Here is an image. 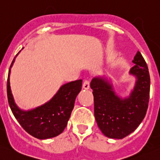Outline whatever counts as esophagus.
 <instances>
[{"label":"esophagus","mask_w":160,"mask_h":160,"mask_svg":"<svg viewBox=\"0 0 160 160\" xmlns=\"http://www.w3.org/2000/svg\"><path fill=\"white\" fill-rule=\"evenodd\" d=\"M83 88L84 89H89V88H90V82L88 80H85L83 83Z\"/></svg>","instance_id":"obj_1"}]
</instances>
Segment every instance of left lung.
<instances>
[{
    "label": "left lung",
    "instance_id": "obj_1",
    "mask_svg": "<svg viewBox=\"0 0 160 160\" xmlns=\"http://www.w3.org/2000/svg\"><path fill=\"white\" fill-rule=\"evenodd\" d=\"M129 74L135 77L134 88L128 97L122 98L104 77L92 79L95 118L102 133L109 138L122 139L132 133L144 118L148 106L150 76L147 64L137 51Z\"/></svg>",
    "mask_w": 160,
    "mask_h": 160
}]
</instances>
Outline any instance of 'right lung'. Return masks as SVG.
Returning a JSON list of instances; mask_svg holds the SVG:
<instances>
[{
    "instance_id": "right-lung-1",
    "label": "right lung",
    "mask_w": 160,
    "mask_h": 160,
    "mask_svg": "<svg viewBox=\"0 0 160 160\" xmlns=\"http://www.w3.org/2000/svg\"><path fill=\"white\" fill-rule=\"evenodd\" d=\"M15 59L10 66L7 82L8 100L13 115L23 129L35 138L46 140L57 137L68 124L76 98L81 91L82 80L62 85L46 103L31 110H22L16 105L10 87V72Z\"/></svg>"
}]
</instances>
